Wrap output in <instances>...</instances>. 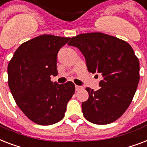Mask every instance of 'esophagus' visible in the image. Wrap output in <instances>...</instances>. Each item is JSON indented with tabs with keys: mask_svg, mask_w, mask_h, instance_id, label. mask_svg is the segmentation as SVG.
<instances>
[{
	"mask_svg": "<svg viewBox=\"0 0 147 147\" xmlns=\"http://www.w3.org/2000/svg\"><path fill=\"white\" fill-rule=\"evenodd\" d=\"M75 89H76V91H78V90H80L82 89V86H80L76 85L75 86Z\"/></svg>",
	"mask_w": 147,
	"mask_h": 147,
	"instance_id": "34e87169",
	"label": "esophagus"
}]
</instances>
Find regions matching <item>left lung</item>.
Segmentation results:
<instances>
[{
  "label": "left lung",
  "mask_w": 147,
  "mask_h": 147,
  "mask_svg": "<svg viewBox=\"0 0 147 147\" xmlns=\"http://www.w3.org/2000/svg\"><path fill=\"white\" fill-rule=\"evenodd\" d=\"M67 45L79 49L89 72L102 77L99 90L86 89L89 98L82 102L83 115L96 124L114 122L128 108L139 83L140 63L133 49L125 41L102 32L80 34Z\"/></svg>",
  "instance_id": "1"
}]
</instances>
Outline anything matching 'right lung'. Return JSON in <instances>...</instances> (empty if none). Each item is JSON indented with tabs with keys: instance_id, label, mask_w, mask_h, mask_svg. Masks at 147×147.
Returning a JSON list of instances; mask_svg holds the SVG:
<instances>
[{
	"instance_id": "add662e5",
	"label": "right lung",
	"mask_w": 147,
	"mask_h": 147,
	"mask_svg": "<svg viewBox=\"0 0 147 147\" xmlns=\"http://www.w3.org/2000/svg\"><path fill=\"white\" fill-rule=\"evenodd\" d=\"M70 38L42 35L27 41L8 64V85L16 105L32 121L51 125L62 120L75 92L72 82H51L57 76V55Z\"/></svg>"
}]
</instances>
